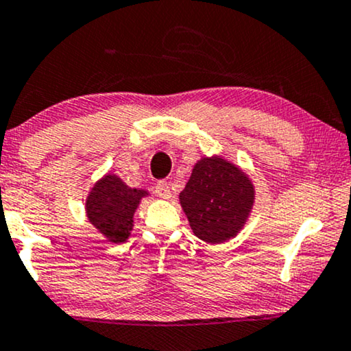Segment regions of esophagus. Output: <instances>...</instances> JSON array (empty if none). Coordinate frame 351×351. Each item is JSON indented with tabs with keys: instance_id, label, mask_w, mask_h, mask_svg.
<instances>
[{
	"instance_id": "34e87169",
	"label": "esophagus",
	"mask_w": 351,
	"mask_h": 351,
	"mask_svg": "<svg viewBox=\"0 0 351 351\" xmlns=\"http://www.w3.org/2000/svg\"><path fill=\"white\" fill-rule=\"evenodd\" d=\"M156 193H158L159 198H164V200H167V198H171V187H169L167 182H164V180H161V182L156 184Z\"/></svg>"
}]
</instances>
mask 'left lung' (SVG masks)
<instances>
[{
	"mask_svg": "<svg viewBox=\"0 0 351 351\" xmlns=\"http://www.w3.org/2000/svg\"><path fill=\"white\" fill-rule=\"evenodd\" d=\"M179 200L193 234L210 244H221L237 236L247 221L255 190L236 164L211 156L193 166Z\"/></svg>",
	"mask_w": 351,
	"mask_h": 351,
	"instance_id": "obj_1",
	"label": "left lung"
}]
</instances>
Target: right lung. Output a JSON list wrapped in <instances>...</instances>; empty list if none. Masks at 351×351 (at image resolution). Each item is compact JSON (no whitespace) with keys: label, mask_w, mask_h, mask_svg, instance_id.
Wrapping results in <instances>:
<instances>
[{"label":"right lung","mask_w":351,"mask_h":351,"mask_svg":"<svg viewBox=\"0 0 351 351\" xmlns=\"http://www.w3.org/2000/svg\"><path fill=\"white\" fill-rule=\"evenodd\" d=\"M146 195V190L128 187L119 176L107 174L90 189L86 198V215L107 241L120 244L128 239L133 215Z\"/></svg>","instance_id":"1"}]
</instances>
